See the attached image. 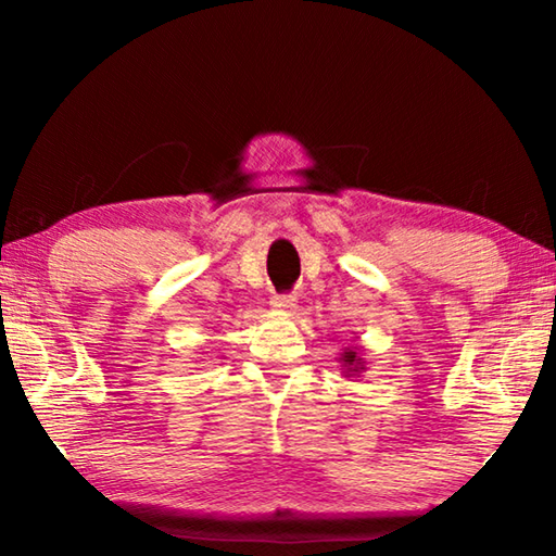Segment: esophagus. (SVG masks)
I'll return each instance as SVG.
<instances>
[{"instance_id":"obj_1","label":"esophagus","mask_w":556,"mask_h":556,"mask_svg":"<svg viewBox=\"0 0 556 556\" xmlns=\"http://www.w3.org/2000/svg\"><path fill=\"white\" fill-rule=\"evenodd\" d=\"M294 301H296L294 294H275L271 296V306L281 308V312H289V308H294Z\"/></svg>"}]
</instances>
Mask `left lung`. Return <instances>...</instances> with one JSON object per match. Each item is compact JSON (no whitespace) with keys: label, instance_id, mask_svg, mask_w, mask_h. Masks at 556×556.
<instances>
[{"label":"left lung","instance_id":"obj_1","mask_svg":"<svg viewBox=\"0 0 556 556\" xmlns=\"http://www.w3.org/2000/svg\"><path fill=\"white\" fill-rule=\"evenodd\" d=\"M357 351H361V348H345V353L338 357V361H341V368L345 372V378H353V375L365 370V361Z\"/></svg>","mask_w":556,"mask_h":556}]
</instances>
